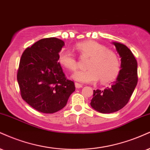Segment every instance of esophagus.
I'll return each instance as SVG.
<instances>
[{
    "mask_svg": "<svg viewBox=\"0 0 150 150\" xmlns=\"http://www.w3.org/2000/svg\"><path fill=\"white\" fill-rule=\"evenodd\" d=\"M75 87H76L77 89H80V88H82V84H80V83L75 82Z\"/></svg>",
    "mask_w": 150,
    "mask_h": 150,
    "instance_id": "1",
    "label": "esophagus"
}]
</instances>
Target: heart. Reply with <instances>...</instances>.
Listing matches in <instances>:
<instances>
[{
    "label": "heart",
    "instance_id": "1",
    "mask_svg": "<svg viewBox=\"0 0 150 150\" xmlns=\"http://www.w3.org/2000/svg\"><path fill=\"white\" fill-rule=\"evenodd\" d=\"M75 49L82 57H90L88 69L79 70L73 75V79L83 83H92L98 80L103 83L117 78L121 69L120 58L116 52L94 40L77 42ZM58 61L61 66L70 71L77 68V61L70 50L62 49L58 54Z\"/></svg>",
    "mask_w": 150,
    "mask_h": 150
}]
</instances>
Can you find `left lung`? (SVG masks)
<instances>
[{"label":"left lung","instance_id":"obj_1","mask_svg":"<svg viewBox=\"0 0 150 150\" xmlns=\"http://www.w3.org/2000/svg\"><path fill=\"white\" fill-rule=\"evenodd\" d=\"M121 58L120 73L115 82L104 90H93L91 106L101 113H112L123 108L129 102L138 83V64L127 46L112 42Z\"/></svg>","mask_w":150,"mask_h":150}]
</instances>
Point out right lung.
Wrapping results in <instances>:
<instances>
[{"mask_svg":"<svg viewBox=\"0 0 150 150\" xmlns=\"http://www.w3.org/2000/svg\"><path fill=\"white\" fill-rule=\"evenodd\" d=\"M64 45L57 38H43L21 55L17 76L21 98L40 112L59 111L75 90L74 82L66 78L58 62Z\"/></svg>","mask_w":150,"mask_h":150,"instance_id":"obj_1","label":"right lung"}]
</instances>
